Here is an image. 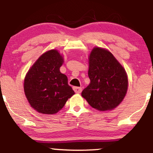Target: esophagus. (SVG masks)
Segmentation results:
<instances>
[{
  "label": "esophagus",
  "mask_w": 153,
  "mask_h": 153,
  "mask_svg": "<svg viewBox=\"0 0 153 153\" xmlns=\"http://www.w3.org/2000/svg\"><path fill=\"white\" fill-rule=\"evenodd\" d=\"M73 90L76 94H80L82 91V88L80 87H73Z\"/></svg>",
  "instance_id": "obj_1"
}]
</instances>
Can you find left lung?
<instances>
[{"label": "left lung", "mask_w": 153, "mask_h": 153, "mask_svg": "<svg viewBox=\"0 0 153 153\" xmlns=\"http://www.w3.org/2000/svg\"><path fill=\"white\" fill-rule=\"evenodd\" d=\"M88 74L91 82L81 95L91 106L103 111L120 104L127 91V75L109 51L101 47L93 49Z\"/></svg>", "instance_id": "left-lung-1"}]
</instances>
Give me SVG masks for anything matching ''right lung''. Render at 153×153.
I'll list each match as a JSON object with an SVG mask.
<instances>
[{
  "mask_svg": "<svg viewBox=\"0 0 153 153\" xmlns=\"http://www.w3.org/2000/svg\"><path fill=\"white\" fill-rule=\"evenodd\" d=\"M63 62L58 51L49 50L39 57L26 73L24 93L31 106L39 113H57L75 94L67 76L59 71Z\"/></svg>",
  "mask_w": 153,
  "mask_h": 153,
  "instance_id": "right-lung-1",
  "label": "right lung"
}]
</instances>
